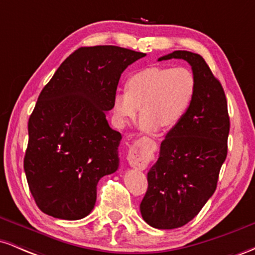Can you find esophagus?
I'll use <instances>...</instances> for the list:
<instances>
[{
  "label": "esophagus",
  "instance_id": "1",
  "mask_svg": "<svg viewBox=\"0 0 255 255\" xmlns=\"http://www.w3.org/2000/svg\"><path fill=\"white\" fill-rule=\"evenodd\" d=\"M128 163H129L130 166L137 169H144L146 165H147L148 158H147V152L142 150L139 146H131L128 151L127 156Z\"/></svg>",
  "mask_w": 255,
  "mask_h": 255
}]
</instances>
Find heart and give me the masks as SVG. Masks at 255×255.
Here are the masks:
<instances>
[{
  "instance_id": "1",
  "label": "heart",
  "mask_w": 255,
  "mask_h": 255,
  "mask_svg": "<svg viewBox=\"0 0 255 255\" xmlns=\"http://www.w3.org/2000/svg\"><path fill=\"white\" fill-rule=\"evenodd\" d=\"M195 93L194 74L186 67H147L130 75L127 90L113 98L114 119L125 126L141 110L137 127L154 131L162 126L177 125L188 110Z\"/></svg>"
}]
</instances>
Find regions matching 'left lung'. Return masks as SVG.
I'll return each instance as SVG.
<instances>
[{
    "label": "left lung",
    "mask_w": 255,
    "mask_h": 255,
    "mask_svg": "<svg viewBox=\"0 0 255 255\" xmlns=\"http://www.w3.org/2000/svg\"><path fill=\"white\" fill-rule=\"evenodd\" d=\"M171 58L191 64L195 93L183 118L166 134L159 158L147 172L148 187L140 212L157 229L183 227L212 197L227 158L230 129L224 90L204 58L176 50L158 61Z\"/></svg>",
    "instance_id": "left-lung-1"
}]
</instances>
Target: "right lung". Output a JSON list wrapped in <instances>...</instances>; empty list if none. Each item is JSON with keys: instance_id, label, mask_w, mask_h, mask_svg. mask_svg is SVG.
Wrapping results in <instances>:
<instances>
[{"instance_id": "obj_1", "label": "right lung", "mask_w": 255, "mask_h": 255, "mask_svg": "<svg viewBox=\"0 0 255 255\" xmlns=\"http://www.w3.org/2000/svg\"><path fill=\"white\" fill-rule=\"evenodd\" d=\"M146 54L114 45L79 48L44 86L28 120L24 170L40 211L77 221L90 215L97 183L119 169L122 136L107 111L121 74Z\"/></svg>"}]
</instances>
